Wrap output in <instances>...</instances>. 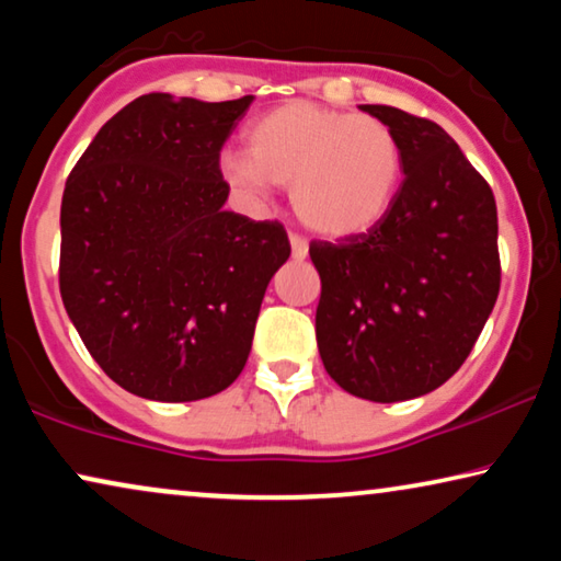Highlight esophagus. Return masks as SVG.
<instances>
[{"mask_svg": "<svg viewBox=\"0 0 561 561\" xmlns=\"http://www.w3.org/2000/svg\"><path fill=\"white\" fill-rule=\"evenodd\" d=\"M288 240H290V252H294V260H306V257H309V242H306L304 237L290 234Z\"/></svg>", "mask_w": 561, "mask_h": 561, "instance_id": "obj_1", "label": "esophagus"}]
</instances>
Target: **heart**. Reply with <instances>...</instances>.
Segmentation results:
<instances>
[{
    "label": "heart",
    "mask_w": 561,
    "mask_h": 561,
    "mask_svg": "<svg viewBox=\"0 0 561 561\" xmlns=\"http://www.w3.org/2000/svg\"><path fill=\"white\" fill-rule=\"evenodd\" d=\"M219 171L229 186L252 198L273 183L290 186V202L306 227L324 237H355L393 206L403 148L378 117L298 99L252 122L248 152H221Z\"/></svg>",
    "instance_id": "b5f03b06"
}]
</instances>
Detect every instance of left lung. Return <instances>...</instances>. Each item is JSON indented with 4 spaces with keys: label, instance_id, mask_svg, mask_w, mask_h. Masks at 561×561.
<instances>
[{
    "label": "left lung",
    "instance_id": "left-lung-1",
    "mask_svg": "<svg viewBox=\"0 0 561 561\" xmlns=\"http://www.w3.org/2000/svg\"><path fill=\"white\" fill-rule=\"evenodd\" d=\"M359 110L398 135L405 179L373 229L311 242L317 344L336 386L396 403L447 382L478 342L501 290L497 209L436 122L382 104Z\"/></svg>",
    "mask_w": 561,
    "mask_h": 561
}]
</instances>
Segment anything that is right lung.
Masks as SVG:
<instances>
[{
  "mask_svg": "<svg viewBox=\"0 0 561 561\" xmlns=\"http://www.w3.org/2000/svg\"><path fill=\"white\" fill-rule=\"evenodd\" d=\"M250 104L145 94L66 181L60 298L99 367L140 398L183 403L232 386L290 255L278 221L225 211L219 152Z\"/></svg>",
  "mask_w": 561,
  "mask_h": 561,
  "instance_id": "1",
  "label": "right lung"
}]
</instances>
